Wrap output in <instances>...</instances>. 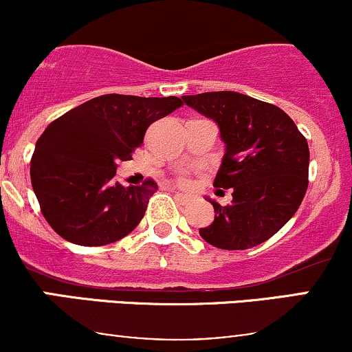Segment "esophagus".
Segmentation results:
<instances>
[{
  "label": "esophagus",
  "instance_id": "esophagus-1",
  "mask_svg": "<svg viewBox=\"0 0 352 352\" xmlns=\"http://www.w3.org/2000/svg\"><path fill=\"white\" fill-rule=\"evenodd\" d=\"M173 197H175V200L179 201L180 205H187L188 201H190V197H188V195H185V193H179V192H177L175 195H173Z\"/></svg>",
  "mask_w": 352,
  "mask_h": 352
}]
</instances>
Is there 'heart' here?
Listing matches in <instances>:
<instances>
[{
	"label": "heart",
	"mask_w": 352,
	"mask_h": 352,
	"mask_svg": "<svg viewBox=\"0 0 352 352\" xmlns=\"http://www.w3.org/2000/svg\"><path fill=\"white\" fill-rule=\"evenodd\" d=\"M179 182H180V185H188V179H185V177H182Z\"/></svg>",
	"instance_id": "heart-1"
}]
</instances>
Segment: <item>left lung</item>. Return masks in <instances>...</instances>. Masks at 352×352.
I'll use <instances>...</instances> for the list:
<instances>
[{"instance_id":"1","label":"left lung","mask_w":352,"mask_h":352,"mask_svg":"<svg viewBox=\"0 0 352 352\" xmlns=\"http://www.w3.org/2000/svg\"><path fill=\"white\" fill-rule=\"evenodd\" d=\"M188 107L215 120L225 153L213 187L232 192L215 200V220L200 236L221 250H246L272 238L300 208L308 188L309 147L293 119L273 104L233 91L182 96Z\"/></svg>"}]
</instances>
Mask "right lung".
Segmentation results:
<instances>
[{
    "instance_id": "1",
    "label": "right lung",
    "mask_w": 352,
    "mask_h": 352,
    "mask_svg": "<svg viewBox=\"0 0 352 352\" xmlns=\"http://www.w3.org/2000/svg\"><path fill=\"white\" fill-rule=\"evenodd\" d=\"M182 99L106 94L71 109L43 132L31 159V184L47 223L74 245L114 243L134 230L157 184L124 187L119 160L144 144L145 131Z\"/></svg>"
}]
</instances>
